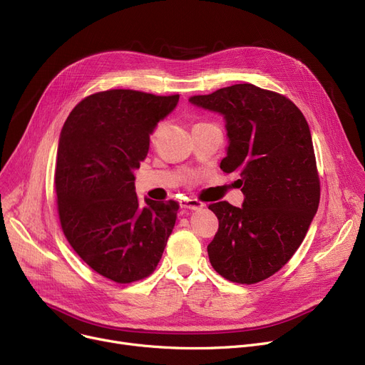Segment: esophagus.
Listing matches in <instances>:
<instances>
[{
	"label": "esophagus",
	"mask_w": 365,
	"mask_h": 365,
	"mask_svg": "<svg viewBox=\"0 0 365 365\" xmlns=\"http://www.w3.org/2000/svg\"><path fill=\"white\" fill-rule=\"evenodd\" d=\"M180 205H182V208H186V210H201L204 207V204L200 202L198 200H189V198L183 200L180 202Z\"/></svg>",
	"instance_id": "obj_1"
}]
</instances>
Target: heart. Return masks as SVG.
<instances>
[{
    "label": "heart",
    "mask_w": 365,
    "mask_h": 365,
    "mask_svg": "<svg viewBox=\"0 0 365 365\" xmlns=\"http://www.w3.org/2000/svg\"><path fill=\"white\" fill-rule=\"evenodd\" d=\"M163 131H164V123H160V124H157L155 125V128H153V131H152V134H150V140L153 142V140H157L161 134H163Z\"/></svg>",
    "instance_id": "obj_1"
}]
</instances>
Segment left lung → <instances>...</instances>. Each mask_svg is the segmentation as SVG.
Masks as SVG:
<instances>
[{"instance_id":"1","label":"left lung","mask_w":365,"mask_h":365,"mask_svg":"<svg viewBox=\"0 0 365 365\" xmlns=\"http://www.w3.org/2000/svg\"><path fill=\"white\" fill-rule=\"evenodd\" d=\"M189 102L222 115L227 136L220 168L238 173L241 207L208 208L219 231L208 244L215 271L232 282L269 278L292 259L317 215L319 179L308 123L284 96L235 84Z\"/></svg>"}]
</instances>
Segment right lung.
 I'll return each instance as SVG.
<instances>
[{"mask_svg": "<svg viewBox=\"0 0 365 365\" xmlns=\"http://www.w3.org/2000/svg\"><path fill=\"white\" fill-rule=\"evenodd\" d=\"M179 94L109 90L88 96L63 124L56 157V194L63 234L93 271L120 284L150 275L175 227L179 204H140L134 171L155 125Z\"/></svg>", "mask_w": 365, "mask_h": 365, "instance_id": "add662e5", "label": "right lung"}]
</instances>
